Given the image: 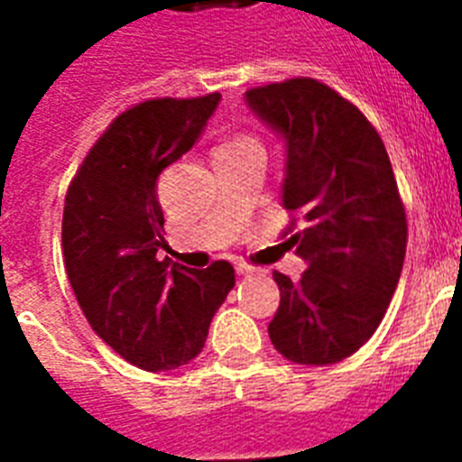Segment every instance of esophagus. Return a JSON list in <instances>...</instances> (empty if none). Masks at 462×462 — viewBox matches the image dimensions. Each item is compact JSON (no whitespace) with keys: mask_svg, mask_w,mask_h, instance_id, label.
Listing matches in <instances>:
<instances>
[{"mask_svg":"<svg viewBox=\"0 0 462 462\" xmlns=\"http://www.w3.org/2000/svg\"><path fill=\"white\" fill-rule=\"evenodd\" d=\"M235 271H237V275H254V273H256L252 266H246V263H242V261H239V263H235Z\"/></svg>","mask_w":462,"mask_h":462,"instance_id":"obj_1","label":"esophagus"}]
</instances>
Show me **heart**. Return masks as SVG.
I'll return each instance as SVG.
<instances>
[{"label": "heart", "mask_w": 462, "mask_h": 462, "mask_svg": "<svg viewBox=\"0 0 462 462\" xmlns=\"http://www.w3.org/2000/svg\"><path fill=\"white\" fill-rule=\"evenodd\" d=\"M249 143H256V141H254L252 136H235V139L223 143L220 148H239V146H249Z\"/></svg>", "instance_id": "b5f03b06"}]
</instances>
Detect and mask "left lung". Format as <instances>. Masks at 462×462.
Returning <instances> with one entry per match:
<instances>
[{"label": "left lung", "instance_id": "obj_1", "mask_svg": "<svg viewBox=\"0 0 462 462\" xmlns=\"http://www.w3.org/2000/svg\"><path fill=\"white\" fill-rule=\"evenodd\" d=\"M245 100L285 141L282 208L302 220L288 242L309 266L300 282L273 273L281 307L268 336L295 365H336L374 336L401 281L408 220L393 167L365 115L314 79Z\"/></svg>", "mask_w": 462, "mask_h": 462}]
</instances>
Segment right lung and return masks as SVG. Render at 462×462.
Instances as JSON below:
<instances>
[{"label": "right lung", "mask_w": 462, "mask_h": 462, "mask_svg": "<svg viewBox=\"0 0 462 462\" xmlns=\"http://www.w3.org/2000/svg\"><path fill=\"white\" fill-rule=\"evenodd\" d=\"M220 93L146 100L122 112L69 184L61 252L90 328L126 362L167 372L203 350L213 316L235 288V268L191 271L158 261V177L201 139Z\"/></svg>", "instance_id": "add662e5"}]
</instances>
